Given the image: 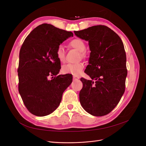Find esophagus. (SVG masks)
Returning <instances> with one entry per match:
<instances>
[{"instance_id": "esophagus-1", "label": "esophagus", "mask_w": 146, "mask_h": 146, "mask_svg": "<svg viewBox=\"0 0 146 146\" xmlns=\"http://www.w3.org/2000/svg\"><path fill=\"white\" fill-rule=\"evenodd\" d=\"M80 78L78 76H75V75H73V79L74 80H78V79Z\"/></svg>"}]
</instances>
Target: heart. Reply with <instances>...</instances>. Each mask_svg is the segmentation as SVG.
<instances>
[{"label":"heart","mask_w":146,"mask_h":146,"mask_svg":"<svg viewBox=\"0 0 146 146\" xmlns=\"http://www.w3.org/2000/svg\"><path fill=\"white\" fill-rule=\"evenodd\" d=\"M68 45L69 47L76 49L80 52V55L82 57L86 56L85 43L82 39L80 38H75L70 41ZM56 58L60 62H64L65 60V54L63 47L59 46L56 52ZM84 68V64L82 62L76 64H67L64 65L62 67V72L64 74H69L77 76L80 74Z\"/></svg>","instance_id":"b5f03b06"}]
</instances>
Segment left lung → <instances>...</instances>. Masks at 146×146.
<instances>
[{
	"mask_svg": "<svg viewBox=\"0 0 146 146\" xmlns=\"http://www.w3.org/2000/svg\"><path fill=\"white\" fill-rule=\"evenodd\" d=\"M74 33L89 42L91 53L85 72L95 80L80 78V104L92 116H105L116 107L125 91L127 70L124 46L118 35L105 25L92 26Z\"/></svg>",
	"mask_w": 146,
	"mask_h": 146,
	"instance_id": "left-lung-1",
	"label": "left lung"
}]
</instances>
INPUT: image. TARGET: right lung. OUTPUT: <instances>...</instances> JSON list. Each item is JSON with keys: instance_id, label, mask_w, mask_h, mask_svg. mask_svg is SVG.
Masks as SVG:
<instances>
[{"instance_id": "obj_1", "label": "right lung", "mask_w": 146, "mask_h": 146, "mask_svg": "<svg viewBox=\"0 0 146 146\" xmlns=\"http://www.w3.org/2000/svg\"><path fill=\"white\" fill-rule=\"evenodd\" d=\"M72 36L71 32L42 24L30 33L21 46L17 69L19 92L26 108L35 116L54 112L72 82V74L56 77L61 69L57 48Z\"/></svg>"}]
</instances>
